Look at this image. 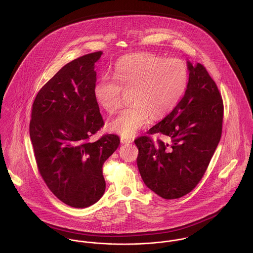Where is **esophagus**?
Listing matches in <instances>:
<instances>
[{"mask_svg": "<svg viewBox=\"0 0 253 253\" xmlns=\"http://www.w3.org/2000/svg\"><path fill=\"white\" fill-rule=\"evenodd\" d=\"M132 140L129 138H126V137H121V143L122 144H129L131 143Z\"/></svg>", "mask_w": 253, "mask_h": 253, "instance_id": "34e87169", "label": "esophagus"}]
</instances>
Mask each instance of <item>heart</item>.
<instances>
[{
	"instance_id": "obj_1",
	"label": "heart",
	"mask_w": 253,
	"mask_h": 253,
	"mask_svg": "<svg viewBox=\"0 0 253 253\" xmlns=\"http://www.w3.org/2000/svg\"><path fill=\"white\" fill-rule=\"evenodd\" d=\"M189 74L178 58L141 52L120 59L114 78L102 77L93 93L97 103L109 113L122 104L123 90L129 92V107L122 110L107 125L112 132L131 137L148 124L151 117L159 120L177 106L185 93Z\"/></svg>"
}]
</instances>
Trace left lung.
<instances>
[{
  "mask_svg": "<svg viewBox=\"0 0 253 253\" xmlns=\"http://www.w3.org/2000/svg\"><path fill=\"white\" fill-rule=\"evenodd\" d=\"M189 80L177 106L149 129L169 143L142 136L137 167L145 185L166 200L190 193L204 176L220 141L223 102L216 84L206 68L187 60Z\"/></svg>",
  "mask_w": 253,
  "mask_h": 253,
  "instance_id": "1",
  "label": "left lung"
}]
</instances>
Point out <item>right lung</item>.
<instances>
[{
    "instance_id": "1",
    "label": "right lung",
    "mask_w": 253,
    "mask_h": 253,
    "mask_svg": "<svg viewBox=\"0 0 253 253\" xmlns=\"http://www.w3.org/2000/svg\"><path fill=\"white\" fill-rule=\"evenodd\" d=\"M102 53L64 65L38 92L32 109L29 131L39 171L49 190L76 209L103 196L102 167L120 145L115 134L88 141L104 125L93 93Z\"/></svg>"
}]
</instances>
